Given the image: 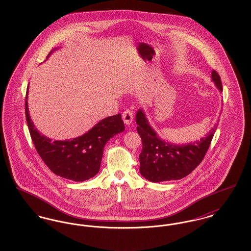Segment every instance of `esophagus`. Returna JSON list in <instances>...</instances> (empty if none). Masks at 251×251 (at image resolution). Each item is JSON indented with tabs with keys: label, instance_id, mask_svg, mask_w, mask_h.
Here are the masks:
<instances>
[{
	"label": "esophagus",
	"instance_id": "esophagus-1",
	"mask_svg": "<svg viewBox=\"0 0 251 251\" xmlns=\"http://www.w3.org/2000/svg\"><path fill=\"white\" fill-rule=\"evenodd\" d=\"M122 119H123V121H124L125 124L130 125L132 122V120H133V114H132L131 110H129V109L125 110L122 114Z\"/></svg>",
	"mask_w": 251,
	"mask_h": 251
}]
</instances>
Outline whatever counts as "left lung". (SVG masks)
Here are the masks:
<instances>
[{
	"instance_id": "1",
	"label": "left lung",
	"mask_w": 251,
	"mask_h": 251,
	"mask_svg": "<svg viewBox=\"0 0 251 251\" xmlns=\"http://www.w3.org/2000/svg\"><path fill=\"white\" fill-rule=\"evenodd\" d=\"M212 80L222 91L220 76L212 72ZM137 132L142 139V151L139 155L140 173L145 179L152 182L176 180L189 175L198 167L206 154L216 125L208 134L195 142L177 145L162 140L151 127L142 109L136 113Z\"/></svg>"
}]
</instances>
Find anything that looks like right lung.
I'll return each mask as SVG.
<instances>
[{
  "instance_id": "1",
  "label": "right lung",
  "mask_w": 251,
  "mask_h": 251,
  "mask_svg": "<svg viewBox=\"0 0 251 251\" xmlns=\"http://www.w3.org/2000/svg\"><path fill=\"white\" fill-rule=\"evenodd\" d=\"M27 95L28 88L25 116L30 135L37 153L47 167L54 174L74 181H84L94 177L100 170L105 144L111 137L125 130L121 115L100 120L91 130L79 137L53 141L41 134L35 127L29 115Z\"/></svg>"
}]
</instances>
